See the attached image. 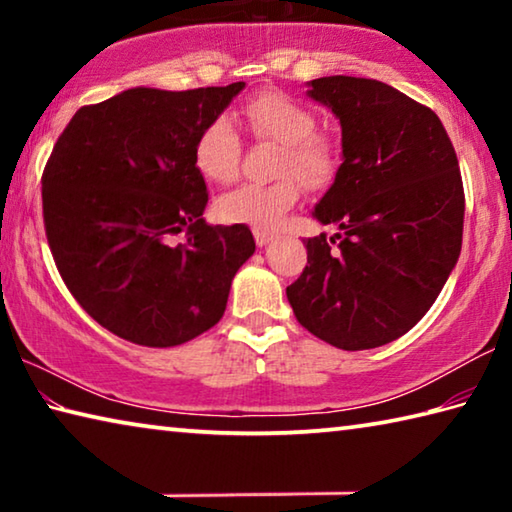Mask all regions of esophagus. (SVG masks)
Masks as SVG:
<instances>
[{"label": "esophagus", "instance_id": "esophagus-1", "mask_svg": "<svg viewBox=\"0 0 512 512\" xmlns=\"http://www.w3.org/2000/svg\"><path fill=\"white\" fill-rule=\"evenodd\" d=\"M253 235H255V244L262 248V246H268L273 241V235L271 232H266V230H259V228H255L253 230Z\"/></svg>", "mask_w": 512, "mask_h": 512}]
</instances>
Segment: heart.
Wrapping results in <instances>:
<instances>
[{"label": "heart", "mask_w": 512, "mask_h": 512, "mask_svg": "<svg viewBox=\"0 0 512 512\" xmlns=\"http://www.w3.org/2000/svg\"><path fill=\"white\" fill-rule=\"evenodd\" d=\"M244 124L257 140L280 144L271 185H244L216 201L223 223L275 230L300 198V185L323 192L341 169V142L316 131V115L289 94L266 90L246 101ZM241 142L228 119H214L196 137L194 167L207 183L228 185L237 178Z\"/></svg>", "instance_id": "heart-1"}]
</instances>
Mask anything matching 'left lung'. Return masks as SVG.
<instances>
[{
	"mask_svg": "<svg viewBox=\"0 0 512 512\" xmlns=\"http://www.w3.org/2000/svg\"><path fill=\"white\" fill-rule=\"evenodd\" d=\"M309 88L341 121L343 164L314 210L339 232L307 239V266L287 298L320 341L379 348L427 314L458 262L461 169L436 112L391 85L323 76Z\"/></svg>",
	"mask_w": 512,
	"mask_h": 512,
	"instance_id": "obj_1",
	"label": "left lung"
}]
</instances>
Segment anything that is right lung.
Here are the masks:
<instances>
[{"label": "right lung", "mask_w": 512, "mask_h": 512, "mask_svg": "<svg viewBox=\"0 0 512 512\" xmlns=\"http://www.w3.org/2000/svg\"><path fill=\"white\" fill-rule=\"evenodd\" d=\"M244 85L126 90L76 110L54 144L42 173L51 255L76 302L119 339H196L219 323L255 253L248 225L205 223L194 167L198 133Z\"/></svg>", "instance_id": "right-lung-1"}]
</instances>
